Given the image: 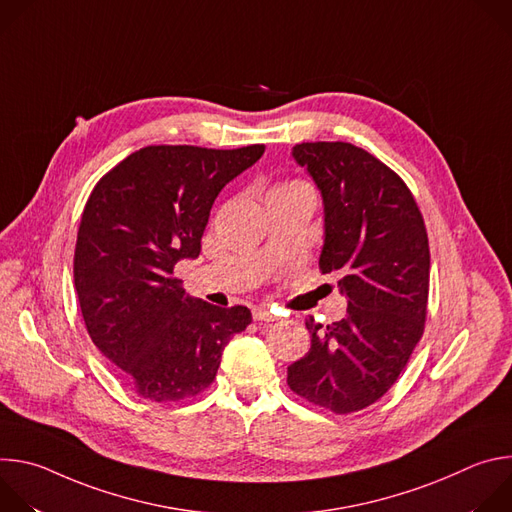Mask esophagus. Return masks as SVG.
Returning a JSON list of instances; mask_svg holds the SVG:
<instances>
[{
	"label": "esophagus",
	"mask_w": 512,
	"mask_h": 512,
	"mask_svg": "<svg viewBox=\"0 0 512 512\" xmlns=\"http://www.w3.org/2000/svg\"><path fill=\"white\" fill-rule=\"evenodd\" d=\"M253 320H257V322H273L275 314L267 306H257V308H253Z\"/></svg>",
	"instance_id": "esophagus-1"
}]
</instances>
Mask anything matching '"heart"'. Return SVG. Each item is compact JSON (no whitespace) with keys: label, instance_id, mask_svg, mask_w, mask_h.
Masks as SVG:
<instances>
[{"label":"heart","instance_id":"1","mask_svg":"<svg viewBox=\"0 0 512 512\" xmlns=\"http://www.w3.org/2000/svg\"><path fill=\"white\" fill-rule=\"evenodd\" d=\"M294 184H298V182H289V184H279V186H275L273 190H279V188H287V186H294Z\"/></svg>","mask_w":512,"mask_h":512}]
</instances>
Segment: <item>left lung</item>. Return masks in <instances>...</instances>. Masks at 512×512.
Masks as SVG:
<instances>
[{"label": "left lung", "mask_w": 512, "mask_h": 512, "mask_svg": "<svg viewBox=\"0 0 512 512\" xmlns=\"http://www.w3.org/2000/svg\"><path fill=\"white\" fill-rule=\"evenodd\" d=\"M291 156L322 194L320 269L338 277L348 308L330 326L306 322L312 346L287 367V385L314 405L352 413L391 389L423 334V216L405 182L352 143H298Z\"/></svg>", "instance_id": "8db88e82"}]
</instances>
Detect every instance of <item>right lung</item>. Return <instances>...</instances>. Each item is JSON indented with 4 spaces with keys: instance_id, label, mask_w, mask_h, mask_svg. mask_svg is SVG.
Masks as SVG:
<instances>
[{
    "instance_id": "1",
    "label": "right lung",
    "mask_w": 512,
    "mask_h": 512,
    "mask_svg": "<svg viewBox=\"0 0 512 512\" xmlns=\"http://www.w3.org/2000/svg\"><path fill=\"white\" fill-rule=\"evenodd\" d=\"M263 152L265 145H148L105 174L87 200L75 249L81 312L95 346L143 399L204 391L229 340L251 324L249 308L192 298L172 273L200 255L218 192Z\"/></svg>"
}]
</instances>
